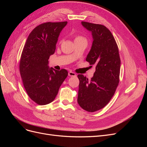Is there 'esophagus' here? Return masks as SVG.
Wrapping results in <instances>:
<instances>
[{"label":"esophagus","mask_w":147,"mask_h":147,"mask_svg":"<svg viewBox=\"0 0 147 147\" xmlns=\"http://www.w3.org/2000/svg\"><path fill=\"white\" fill-rule=\"evenodd\" d=\"M69 76L70 77H75L76 76V74L72 72V71H70V72H69Z\"/></svg>","instance_id":"1"}]
</instances>
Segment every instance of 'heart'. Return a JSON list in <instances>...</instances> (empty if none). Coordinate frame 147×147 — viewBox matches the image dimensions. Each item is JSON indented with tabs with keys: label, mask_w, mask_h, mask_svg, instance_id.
<instances>
[{
	"label": "heart",
	"mask_w": 147,
	"mask_h": 147,
	"mask_svg": "<svg viewBox=\"0 0 147 147\" xmlns=\"http://www.w3.org/2000/svg\"><path fill=\"white\" fill-rule=\"evenodd\" d=\"M86 40L85 38L81 36V35H77L75 38V41H77V40Z\"/></svg>",
	"instance_id": "b5f03b06"
}]
</instances>
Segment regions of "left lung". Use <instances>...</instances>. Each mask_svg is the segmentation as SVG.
Here are the masks:
<instances>
[{
	"instance_id": "8db88e82",
	"label": "left lung",
	"mask_w": 147,
	"mask_h": 147,
	"mask_svg": "<svg viewBox=\"0 0 147 147\" xmlns=\"http://www.w3.org/2000/svg\"><path fill=\"white\" fill-rule=\"evenodd\" d=\"M82 24L92 34L93 42L86 61L96 65V71L91 80L78 75L77 101L83 109L94 112L104 108L113 96L119 81L121 61L117 42L105 26L84 21Z\"/></svg>"
}]
</instances>
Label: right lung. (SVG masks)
Instances as JSON below:
<instances>
[{"mask_svg":"<svg viewBox=\"0 0 147 147\" xmlns=\"http://www.w3.org/2000/svg\"><path fill=\"white\" fill-rule=\"evenodd\" d=\"M67 22H48L38 25L30 33L23 48L20 72L29 97L38 105L50 104L68 75L65 69L57 70L48 66L55 53L59 35Z\"/></svg>","mask_w":147,"mask_h":147,"instance_id":"right-lung-1","label":"right lung"}]
</instances>
